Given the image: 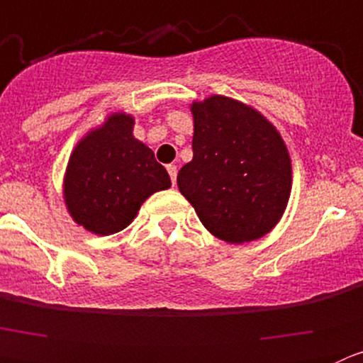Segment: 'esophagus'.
Wrapping results in <instances>:
<instances>
[{"mask_svg":"<svg viewBox=\"0 0 363 363\" xmlns=\"http://www.w3.org/2000/svg\"><path fill=\"white\" fill-rule=\"evenodd\" d=\"M167 170H168V174H170L172 184H175V181H177V167H175V164H168Z\"/></svg>","mask_w":363,"mask_h":363,"instance_id":"34e87169","label":"esophagus"}]
</instances>
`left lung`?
<instances>
[{
  "instance_id": "8db88e82",
  "label": "left lung",
  "mask_w": 363,
  "mask_h": 363,
  "mask_svg": "<svg viewBox=\"0 0 363 363\" xmlns=\"http://www.w3.org/2000/svg\"><path fill=\"white\" fill-rule=\"evenodd\" d=\"M193 160L177 175L179 191L218 239L241 245L282 220L293 164L279 129L259 110L227 96L189 104Z\"/></svg>"
}]
</instances>
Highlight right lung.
I'll list each match as a JSON object with an SVG mask.
<instances>
[{
  "label": "right lung",
  "mask_w": 363,
  "mask_h": 363,
  "mask_svg": "<svg viewBox=\"0 0 363 363\" xmlns=\"http://www.w3.org/2000/svg\"><path fill=\"white\" fill-rule=\"evenodd\" d=\"M133 131L135 117L115 111L88 129L69 156L62 184L65 209L96 235L124 230L150 195L172 186L163 164Z\"/></svg>",
  "instance_id": "right-lung-1"
}]
</instances>
